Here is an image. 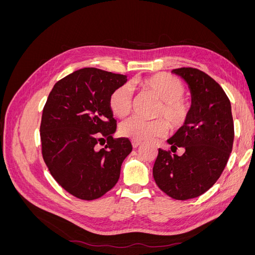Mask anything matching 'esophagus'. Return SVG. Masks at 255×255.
Returning a JSON list of instances; mask_svg holds the SVG:
<instances>
[{
    "label": "esophagus",
    "mask_w": 255,
    "mask_h": 255,
    "mask_svg": "<svg viewBox=\"0 0 255 255\" xmlns=\"http://www.w3.org/2000/svg\"><path fill=\"white\" fill-rule=\"evenodd\" d=\"M132 145H133V148H137V146L140 145V142L139 141H136V140H133L132 141Z\"/></svg>",
    "instance_id": "34e87169"
}]
</instances>
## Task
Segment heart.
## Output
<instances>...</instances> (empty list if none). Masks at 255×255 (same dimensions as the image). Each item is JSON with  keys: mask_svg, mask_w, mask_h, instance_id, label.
Listing matches in <instances>:
<instances>
[{"mask_svg": "<svg viewBox=\"0 0 255 255\" xmlns=\"http://www.w3.org/2000/svg\"><path fill=\"white\" fill-rule=\"evenodd\" d=\"M134 86L159 100L155 112L157 119L144 121L137 117L122 122L119 132L122 136L136 141H146L153 138L165 136L168 125L172 130L180 129L188 121L191 113V104L184 97V84L169 73H155L134 81ZM110 109L118 118H126L133 110V91L128 85H122L113 91L110 97Z\"/></svg>", "mask_w": 255, "mask_h": 255, "instance_id": "1", "label": "heart"}]
</instances>
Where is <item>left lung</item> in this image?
<instances>
[{"mask_svg":"<svg viewBox=\"0 0 255 255\" xmlns=\"http://www.w3.org/2000/svg\"><path fill=\"white\" fill-rule=\"evenodd\" d=\"M188 84L191 113L183 128L168 139L171 151L158 149L153 167L157 186L175 200L203 195L217 182L232 152L234 122L231 102L220 85L196 68L174 69Z\"/></svg>","mask_w":255,"mask_h":255,"instance_id":"1","label":"left lung"}]
</instances>
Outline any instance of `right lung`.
Returning a JSON list of instances; mask_svg holds the SVG:
<instances>
[{
	"label": "right lung",
	"mask_w": 255,
	"mask_h": 255,
	"mask_svg": "<svg viewBox=\"0 0 255 255\" xmlns=\"http://www.w3.org/2000/svg\"><path fill=\"white\" fill-rule=\"evenodd\" d=\"M127 81V75L83 68L54 85L43 107V160L55 181L76 198L90 201L110 191L132 151L128 138L113 137L117 121L110 109L113 91Z\"/></svg>",
	"instance_id": "add662e5"
}]
</instances>
